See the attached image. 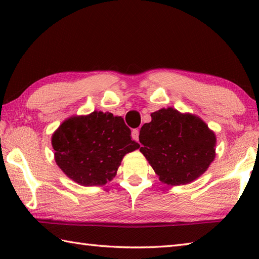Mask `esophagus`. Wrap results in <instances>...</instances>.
I'll list each match as a JSON object with an SVG mask.
<instances>
[{"mask_svg": "<svg viewBox=\"0 0 259 259\" xmlns=\"http://www.w3.org/2000/svg\"><path fill=\"white\" fill-rule=\"evenodd\" d=\"M131 137H133V139L136 140V142H138V140H139V130L134 129L133 133H131Z\"/></svg>", "mask_w": 259, "mask_h": 259, "instance_id": "1", "label": "esophagus"}]
</instances>
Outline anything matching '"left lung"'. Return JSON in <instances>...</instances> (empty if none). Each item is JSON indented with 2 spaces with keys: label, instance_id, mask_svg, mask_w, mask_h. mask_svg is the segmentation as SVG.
<instances>
[{
  "label": "left lung",
  "instance_id": "left-lung-1",
  "mask_svg": "<svg viewBox=\"0 0 259 259\" xmlns=\"http://www.w3.org/2000/svg\"><path fill=\"white\" fill-rule=\"evenodd\" d=\"M139 133L140 152L168 185H185L205 172L214 159L216 136L200 117L162 108ZM140 147V145H139Z\"/></svg>",
  "mask_w": 259,
  "mask_h": 259
}]
</instances>
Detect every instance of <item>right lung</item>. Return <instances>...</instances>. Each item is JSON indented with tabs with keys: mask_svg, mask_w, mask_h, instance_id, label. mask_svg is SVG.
Listing matches in <instances>:
<instances>
[{
	"mask_svg": "<svg viewBox=\"0 0 259 259\" xmlns=\"http://www.w3.org/2000/svg\"><path fill=\"white\" fill-rule=\"evenodd\" d=\"M121 116L95 111L65 120L52 135L59 168L82 186H100L115 177L126 153L139 144Z\"/></svg>",
	"mask_w": 259,
	"mask_h": 259,
	"instance_id": "obj_1",
	"label": "right lung"
}]
</instances>
